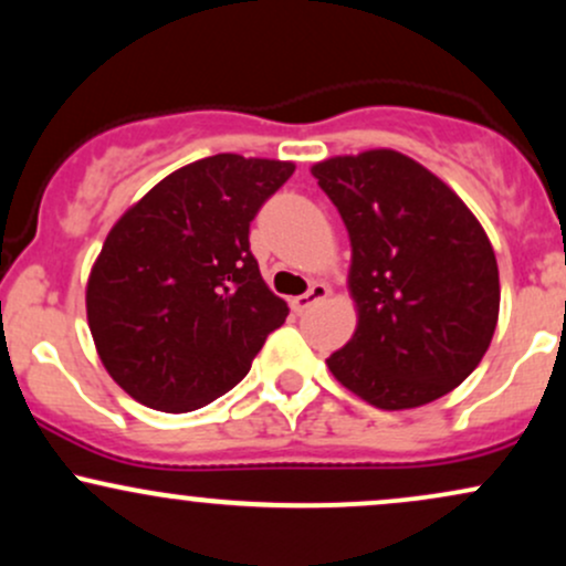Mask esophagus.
Returning <instances> with one entry per match:
<instances>
[{
    "label": "esophagus",
    "instance_id": "obj_1",
    "mask_svg": "<svg viewBox=\"0 0 566 566\" xmlns=\"http://www.w3.org/2000/svg\"><path fill=\"white\" fill-rule=\"evenodd\" d=\"M329 295V287L327 284H322V282H314L308 287V292H305V295H297V297H292V308L295 311H305V308H311V305L314 303H319V301H324V297Z\"/></svg>",
    "mask_w": 566,
    "mask_h": 566
}]
</instances>
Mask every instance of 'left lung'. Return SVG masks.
<instances>
[{"mask_svg":"<svg viewBox=\"0 0 566 566\" xmlns=\"http://www.w3.org/2000/svg\"><path fill=\"white\" fill-rule=\"evenodd\" d=\"M350 237L359 327L327 359L348 391L380 409L428 405L482 361L497 324L490 239L423 165L378 148L314 165Z\"/></svg>","mask_w":566,"mask_h":566,"instance_id":"8db88e82","label":"left lung"}]
</instances>
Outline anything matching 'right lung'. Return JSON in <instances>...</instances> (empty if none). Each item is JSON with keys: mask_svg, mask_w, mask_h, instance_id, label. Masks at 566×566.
<instances>
[{"mask_svg": "<svg viewBox=\"0 0 566 566\" xmlns=\"http://www.w3.org/2000/svg\"><path fill=\"white\" fill-rule=\"evenodd\" d=\"M292 172V161L239 154L199 159L106 237L87 282L90 333L103 367L140 405H210L287 319L250 250V223Z\"/></svg>", "mask_w": 566, "mask_h": 566, "instance_id": "right-lung-1", "label": "right lung"}]
</instances>
